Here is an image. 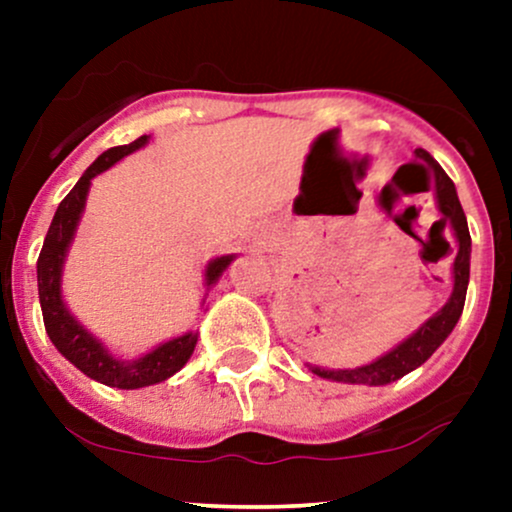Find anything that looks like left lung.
<instances>
[{
    "mask_svg": "<svg viewBox=\"0 0 512 512\" xmlns=\"http://www.w3.org/2000/svg\"><path fill=\"white\" fill-rule=\"evenodd\" d=\"M419 166H431L433 178H436V197H438V209L440 219L436 221L443 233L452 231V236L457 240V257L452 264V274H455V286H452L450 301L443 305V310L424 322L419 332L411 334L407 342H402L397 349H392L390 354H385L378 361L368 363L363 368L354 370H322L313 368V373L320 378L337 380V383H354V385H387L395 383V380L404 378L414 368H419L421 363L431 358L433 351L445 342V337L452 332V327L460 320L464 298H467V284H469V255H472V238H469L467 228V216H464L460 199H457L455 182L448 178L440 163L428 154L426 149H416V161ZM387 190V187H385ZM450 250V243H448Z\"/></svg>",
    "mask_w": 512,
    "mask_h": 512,
    "instance_id": "left-lung-1",
    "label": "left lung"
}]
</instances>
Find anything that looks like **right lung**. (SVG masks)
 I'll return each mask as SVG.
<instances>
[{"label":"right lung","instance_id":"add662e5","mask_svg":"<svg viewBox=\"0 0 512 512\" xmlns=\"http://www.w3.org/2000/svg\"><path fill=\"white\" fill-rule=\"evenodd\" d=\"M146 144L144 137L134 139L132 144L125 146H113L105 154H101L91 166L86 168V173L81 175L79 182L72 187L67 197L62 199L60 207H57L52 223L48 228V236H45L43 250L38 257V296H40V308H43V322L45 332H48L50 342L57 346V351L72 361L81 373L88 378L98 380V383L108 387H120V390H137V387L156 385L161 380L170 378L178 370L185 366L187 358L195 351L197 337L195 334H182V337L173 339V342L161 344L158 349L146 354L144 358L132 363L117 361L103 349L96 339L88 334L79 322L69 315V310L64 308L62 296H60V276H62V264L64 255H67L69 243H72L76 223L81 219V211L86 204V192L91 185V178H96L98 173L108 170L113 163L120 161L122 156L132 154L139 146ZM233 262V255L216 257L214 262L207 267V286L216 284V279L223 274V269Z\"/></svg>","mask_w":512,"mask_h":512}]
</instances>
